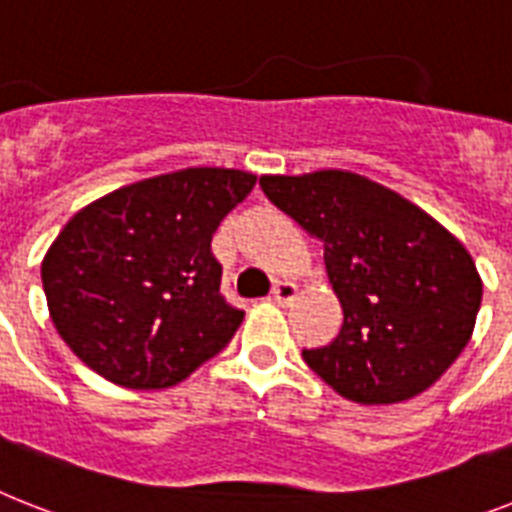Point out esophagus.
Wrapping results in <instances>:
<instances>
[{"instance_id": "esophagus-1", "label": "esophagus", "mask_w": 512, "mask_h": 512, "mask_svg": "<svg viewBox=\"0 0 512 512\" xmlns=\"http://www.w3.org/2000/svg\"><path fill=\"white\" fill-rule=\"evenodd\" d=\"M297 292L299 286L294 281H276V286H273V302H278V305H292Z\"/></svg>"}]
</instances>
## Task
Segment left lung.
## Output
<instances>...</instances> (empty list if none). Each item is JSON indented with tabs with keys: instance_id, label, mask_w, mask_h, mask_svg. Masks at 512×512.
I'll list each match as a JSON object with an SVG mask.
<instances>
[{
	"instance_id": "8db88e82",
	"label": "left lung",
	"mask_w": 512,
	"mask_h": 512,
	"mask_svg": "<svg viewBox=\"0 0 512 512\" xmlns=\"http://www.w3.org/2000/svg\"><path fill=\"white\" fill-rule=\"evenodd\" d=\"M265 197L323 242L344 323L302 350L344 400L392 405L426 392L471 339L481 276L455 236L397 191L350 170L263 176Z\"/></svg>"
}]
</instances>
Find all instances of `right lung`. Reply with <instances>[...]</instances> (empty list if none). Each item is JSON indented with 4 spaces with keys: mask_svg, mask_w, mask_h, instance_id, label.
Listing matches in <instances>:
<instances>
[{
    "mask_svg": "<svg viewBox=\"0 0 512 512\" xmlns=\"http://www.w3.org/2000/svg\"><path fill=\"white\" fill-rule=\"evenodd\" d=\"M257 176L186 168L110 191L65 223L41 263L62 342L112 384L168 389L218 355L244 313L220 294L215 228Z\"/></svg>",
    "mask_w": 512,
    "mask_h": 512,
    "instance_id": "obj_1",
    "label": "right lung"
}]
</instances>
